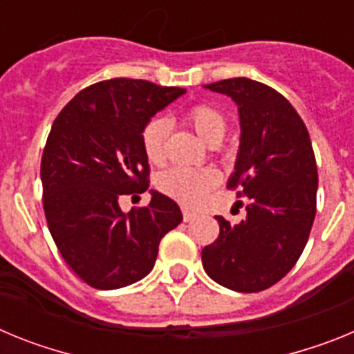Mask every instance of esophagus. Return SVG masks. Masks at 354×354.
<instances>
[{"label": "esophagus", "mask_w": 354, "mask_h": 354, "mask_svg": "<svg viewBox=\"0 0 354 354\" xmlns=\"http://www.w3.org/2000/svg\"><path fill=\"white\" fill-rule=\"evenodd\" d=\"M183 218H184V221H192V220H195L196 214L192 211H187V209H183Z\"/></svg>", "instance_id": "esophagus-1"}]
</instances>
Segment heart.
Returning <instances> with one entry per match:
<instances>
[{"instance_id":"1","label":"heart","mask_w":354,"mask_h":354,"mask_svg":"<svg viewBox=\"0 0 354 354\" xmlns=\"http://www.w3.org/2000/svg\"><path fill=\"white\" fill-rule=\"evenodd\" d=\"M193 131L207 145H218L227 133V117L212 104H195L184 115ZM170 133L167 118L154 117L140 133V142L147 161L161 165L167 158V140ZM220 184V174L214 168L174 167L158 177L159 192L189 207L198 205L212 187Z\"/></svg>"}]
</instances>
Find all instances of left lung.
<instances>
[{"mask_svg":"<svg viewBox=\"0 0 354 354\" xmlns=\"http://www.w3.org/2000/svg\"><path fill=\"white\" fill-rule=\"evenodd\" d=\"M205 88L239 106L241 145L228 189L246 198V220L221 216L220 236L202 250L209 277L237 292L280 282L298 262L315 218L317 165L305 122L280 92L248 77Z\"/></svg>","mask_w":354,"mask_h":354,"instance_id":"obj_1","label":"left lung"}]
</instances>
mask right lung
Segmentation results:
<instances>
[{"mask_svg": "<svg viewBox=\"0 0 354 354\" xmlns=\"http://www.w3.org/2000/svg\"><path fill=\"white\" fill-rule=\"evenodd\" d=\"M184 92L129 77L99 81L53 122L40 162L44 212L64 261L93 289H120L147 277L165 234L183 221L179 205L158 192L129 212L118 200L147 192L140 133Z\"/></svg>", "mask_w": 354, "mask_h": 354, "instance_id": "1", "label": "right lung"}]
</instances>
